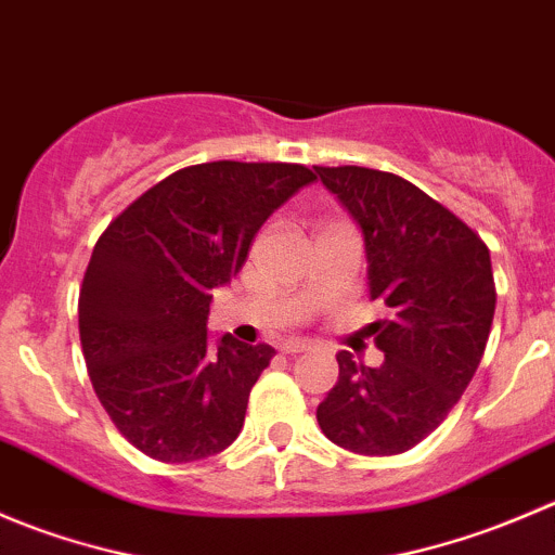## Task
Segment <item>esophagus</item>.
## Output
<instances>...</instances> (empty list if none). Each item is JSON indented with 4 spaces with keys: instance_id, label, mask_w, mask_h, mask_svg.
Wrapping results in <instances>:
<instances>
[{
    "instance_id": "obj_1",
    "label": "esophagus",
    "mask_w": 555,
    "mask_h": 555,
    "mask_svg": "<svg viewBox=\"0 0 555 555\" xmlns=\"http://www.w3.org/2000/svg\"><path fill=\"white\" fill-rule=\"evenodd\" d=\"M311 351V344H304V340H287L282 344V354H306Z\"/></svg>"
}]
</instances>
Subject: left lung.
Segmentation results:
<instances>
[{
    "label": "left lung",
    "instance_id": "obj_1",
    "mask_svg": "<svg viewBox=\"0 0 555 555\" xmlns=\"http://www.w3.org/2000/svg\"><path fill=\"white\" fill-rule=\"evenodd\" d=\"M313 169L362 228L371 300L391 311L371 324L382 365L340 351L317 422L340 449L391 456L433 435L478 371L496 306L489 246L397 173Z\"/></svg>",
    "mask_w": 555,
    "mask_h": 555
}]
</instances>
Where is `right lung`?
Instances as JSON below:
<instances>
[{"label": "right lung", "mask_w": 555, "mask_h": 555, "mask_svg": "<svg viewBox=\"0 0 555 555\" xmlns=\"http://www.w3.org/2000/svg\"><path fill=\"white\" fill-rule=\"evenodd\" d=\"M317 173L300 164L188 166L106 225L80 287V344L93 391L150 459L225 451L276 351L206 338L211 293L242 271L262 222Z\"/></svg>", "instance_id": "1"}]
</instances>
